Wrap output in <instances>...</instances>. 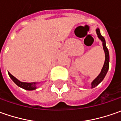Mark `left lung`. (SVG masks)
<instances>
[{
    "instance_id": "8db88e82",
    "label": "left lung",
    "mask_w": 121,
    "mask_h": 121,
    "mask_svg": "<svg viewBox=\"0 0 121 121\" xmlns=\"http://www.w3.org/2000/svg\"><path fill=\"white\" fill-rule=\"evenodd\" d=\"M96 33H97V35L98 36V38L102 41L103 48H104V50L105 52V62L104 64V66L102 67V69L101 71V73L99 74V75L96 77L95 79L92 81V83H91V87L92 88H94V87H95V86H98L100 82L104 79V78L106 76V73L108 72V70L109 69V52H108V50L106 46V42H105L104 38L101 35L100 30L98 28L96 30Z\"/></svg>"
}]
</instances>
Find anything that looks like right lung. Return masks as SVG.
<instances>
[{
    "mask_svg": "<svg viewBox=\"0 0 121 121\" xmlns=\"http://www.w3.org/2000/svg\"><path fill=\"white\" fill-rule=\"evenodd\" d=\"M9 77L11 78V79L14 81V83L17 86L20 87L21 88H23L26 90H34L36 89V85L38 83H26V82H21L19 81L17 79H16L14 76H13L10 73H9Z\"/></svg>",
    "mask_w": 121,
    "mask_h": 121,
    "instance_id": "add662e5",
    "label": "right lung"
}]
</instances>
